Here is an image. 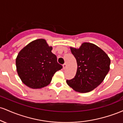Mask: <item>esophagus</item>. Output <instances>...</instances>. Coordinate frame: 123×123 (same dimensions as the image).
<instances>
[{
    "instance_id": "esophagus-1",
    "label": "esophagus",
    "mask_w": 123,
    "mask_h": 123,
    "mask_svg": "<svg viewBox=\"0 0 123 123\" xmlns=\"http://www.w3.org/2000/svg\"><path fill=\"white\" fill-rule=\"evenodd\" d=\"M62 66H63V69H65V68H66V63H64V64H63Z\"/></svg>"
}]
</instances>
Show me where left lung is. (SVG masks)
I'll return each mask as SVG.
<instances>
[{"instance_id": "left-lung-1", "label": "left lung", "mask_w": 123, "mask_h": 123, "mask_svg": "<svg viewBox=\"0 0 123 123\" xmlns=\"http://www.w3.org/2000/svg\"><path fill=\"white\" fill-rule=\"evenodd\" d=\"M77 64L74 78L66 80L74 91L88 92L104 81L110 69L111 60L102 49L91 43H83L79 49L70 47Z\"/></svg>"}]
</instances>
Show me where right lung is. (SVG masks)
Segmentation results:
<instances>
[{
	"mask_svg": "<svg viewBox=\"0 0 123 123\" xmlns=\"http://www.w3.org/2000/svg\"><path fill=\"white\" fill-rule=\"evenodd\" d=\"M52 49L46 40L39 39L32 41L19 52L15 63L24 84L33 89L43 88L50 84L54 73L62 68Z\"/></svg>",
	"mask_w": 123,
	"mask_h": 123,
	"instance_id": "1",
	"label": "right lung"
}]
</instances>
